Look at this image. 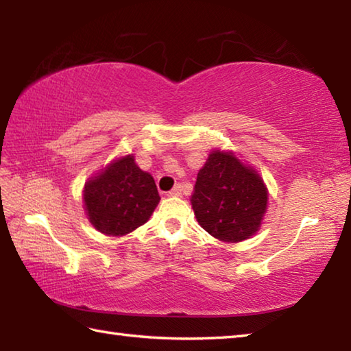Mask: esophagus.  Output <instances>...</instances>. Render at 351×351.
Masks as SVG:
<instances>
[{
	"mask_svg": "<svg viewBox=\"0 0 351 351\" xmlns=\"http://www.w3.org/2000/svg\"><path fill=\"white\" fill-rule=\"evenodd\" d=\"M181 190H182L181 186H180V184H178V186H175L173 189H171L167 195L169 196H181Z\"/></svg>",
	"mask_w": 351,
	"mask_h": 351,
	"instance_id": "1",
	"label": "esophagus"
}]
</instances>
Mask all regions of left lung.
Wrapping results in <instances>:
<instances>
[{"instance_id": "obj_1", "label": "left lung", "mask_w": 351, "mask_h": 351, "mask_svg": "<svg viewBox=\"0 0 351 351\" xmlns=\"http://www.w3.org/2000/svg\"><path fill=\"white\" fill-rule=\"evenodd\" d=\"M190 202L207 233L222 242H241L261 228L269 190L258 171L233 152L215 149L197 171Z\"/></svg>"}]
</instances>
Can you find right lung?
Instances as JSON below:
<instances>
[{
  "label": "right lung",
  "instance_id": "obj_1",
  "mask_svg": "<svg viewBox=\"0 0 351 351\" xmlns=\"http://www.w3.org/2000/svg\"><path fill=\"white\" fill-rule=\"evenodd\" d=\"M159 199L155 180L133 155L113 159L82 190L88 222L107 237H124L145 224Z\"/></svg>",
  "mask_w": 351,
  "mask_h": 351
}]
</instances>
